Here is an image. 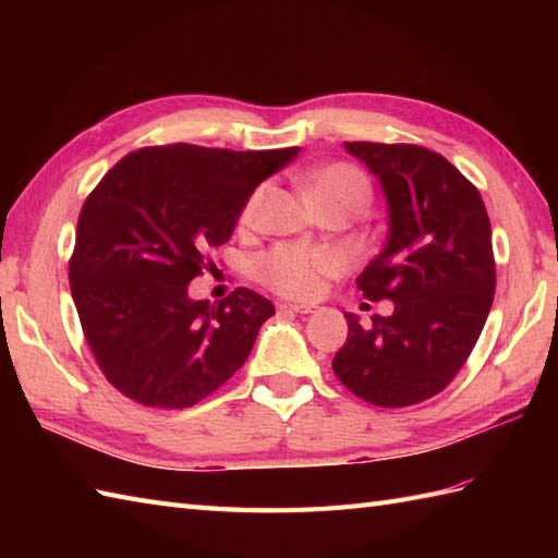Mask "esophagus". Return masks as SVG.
I'll return each instance as SVG.
<instances>
[{
	"label": "esophagus",
	"instance_id": "obj_1",
	"mask_svg": "<svg viewBox=\"0 0 558 558\" xmlns=\"http://www.w3.org/2000/svg\"><path fill=\"white\" fill-rule=\"evenodd\" d=\"M280 312H294V314H312L314 306L312 304H292V302H286L280 304Z\"/></svg>",
	"mask_w": 558,
	"mask_h": 558
}]
</instances>
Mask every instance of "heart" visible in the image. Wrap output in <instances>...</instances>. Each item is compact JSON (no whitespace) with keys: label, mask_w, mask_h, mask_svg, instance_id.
I'll list each match as a JSON object with an SVG mask.
<instances>
[{"label":"heart","mask_w":558,"mask_h":558,"mask_svg":"<svg viewBox=\"0 0 558 558\" xmlns=\"http://www.w3.org/2000/svg\"><path fill=\"white\" fill-rule=\"evenodd\" d=\"M306 194L316 204H333V201H362L366 206L372 198V186L364 172L354 165L336 162L314 172L306 180ZM266 186H256L240 210V228H254L264 204ZM342 260L328 248H310L300 244H280L258 258L256 276L266 288L286 298L310 300L324 288V280L336 276Z\"/></svg>","instance_id":"obj_1"}]
</instances>
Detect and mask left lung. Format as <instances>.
<instances>
[{
	"instance_id": "1",
	"label": "left lung",
	"mask_w": 558,
	"mask_h": 558,
	"mask_svg": "<svg viewBox=\"0 0 558 558\" xmlns=\"http://www.w3.org/2000/svg\"><path fill=\"white\" fill-rule=\"evenodd\" d=\"M345 148L381 182L388 242L357 288L390 300L372 326L348 318V340L333 372L350 393L378 408L417 405L453 381L487 322L496 268L484 201L465 174L414 144L352 141Z\"/></svg>"
}]
</instances>
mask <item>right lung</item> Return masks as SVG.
Returning <instances> with one entry per match:
<instances>
[{"label":"right lung","mask_w":558,"mask_h":558,"mask_svg":"<svg viewBox=\"0 0 558 558\" xmlns=\"http://www.w3.org/2000/svg\"><path fill=\"white\" fill-rule=\"evenodd\" d=\"M298 153L148 146L88 194L69 258L71 298L93 357L122 396L192 408L246 362L272 304L248 288L194 302L186 286L213 266L210 248L230 240L248 194Z\"/></svg>","instance_id":"add662e5"}]
</instances>
